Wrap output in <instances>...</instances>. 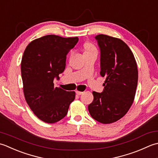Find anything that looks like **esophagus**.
Segmentation results:
<instances>
[{"mask_svg": "<svg viewBox=\"0 0 158 158\" xmlns=\"http://www.w3.org/2000/svg\"><path fill=\"white\" fill-rule=\"evenodd\" d=\"M76 94H77V95H82L84 92H82V91H76Z\"/></svg>", "mask_w": 158, "mask_h": 158, "instance_id": "34e87169", "label": "esophagus"}]
</instances>
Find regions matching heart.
I'll list each match as a JSON object with an SVG mask.
<instances>
[{
    "instance_id": "heart-1",
    "label": "heart",
    "mask_w": 158,
    "mask_h": 158,
    "mask_svg": "<svg viewBox=\"0 0 158 158\" xmlns=\"http://www.w3.org/2000/svg\"><path fill=\"white\" fill-rule=\"evenodd\" d=\"M84 48H85V53L98 52L97 48L91 43H86L84 45Z\"/></svg>"
}]
</instances>
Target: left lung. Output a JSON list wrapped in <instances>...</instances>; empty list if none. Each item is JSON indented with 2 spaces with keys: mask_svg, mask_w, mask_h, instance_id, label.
<instances>
[{
  "mask_svg": "<svg viewBox=\"0 0 158 158\" xmlns=\"http://www.w3.org/2000/svg\"><path fill=\"white\" fill-rule=\"evenodd\" d=\"M101 51L100 75L106 76L104 91L93 92V101L88 106L90 114L101 123L109 124L121 118L132 105L138 72L134 54L120 39L98 35Z\"/></svg>",
  "mask_w": 158,
  "mask_h": 158,
  "instance_id": "1",
  "label": "left lung"
}]
</instances>
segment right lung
<instances>
[{"instance_id":"obj_1","label":"right lung","mask_w":158,"mask_h":158,"mask_svg":"<svg viewBox=\"0 0 158 158\" xmlns=\"http://www.w3.org/2000/svg\"><path fill=\"white\" fill-rule=\"evenodd\" d=\"M78 38L48 35L28 45L21 62L23 91L27 103L40 120L54 123L65 117L75 99L74 91L54 87V78L65 68L66 55Z\"/></svg>"}]
</instances>
